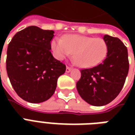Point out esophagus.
Wrapping results in <instances>:
<instances>
[{
	"label": "esophagus",
	"mask_w": 135,
	"mask_h": 135,
	"mask_svg": "<svg viewBox=\"0 0 135 135\" xmlns=\"http://www.w3.org/2000/svg\"><path fill=\"white\" fill-rule=\"evenodd\" d=\"M71 70V68L69 67V66H66V71L67 72V73H69L70 71Z\"/></svg>",
	"instance_id": "1"
}]
</instances>
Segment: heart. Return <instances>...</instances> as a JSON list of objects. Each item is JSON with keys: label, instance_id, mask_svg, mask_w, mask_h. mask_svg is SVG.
I'll use <instances>...</instances> for the list:
<instances>
[{"label": "heart", "instance_id": "b5f03b06", "mask_svg": "<svg viewBox=\"0 0 135 135\" xmlns=\"http://www.w3.org/2000/svg\"><path fill=\"white\" fill-rule=\"evenodd\" d=\"M51 48L58 60L61 61L74 52V61L84 68L93 67L101 63L108 53V44L100 37L68 35L55 38Z\"/></svg>", "mask_w": 135, "mask_h": 135}]
</instances>
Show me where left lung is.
<instances>
[{"label":"left lung","mask_w":135,"mask_h":135,"mask_svg":"<svg viewBox=\"0 0 135 135\" xmlns=\"http://www.w3.org/2000/svg\"><path fill=\"white\" fill-rule=\"evenodd\" d=\"M108 44L106 58L96 66L81 69L76 89L89 104L101 106L118 96L129 71L127 48L118 37L105 35Z\"/></svg>","instance_id":"left-lung-1"}]
</instances>
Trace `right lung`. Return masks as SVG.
<instances>
[{
    "label": "right lung",
    "mask_w": 135,
    "mask_h": 135,
    "mask_svg": "<svg viewBox=\"0 0 135 135\" xmlns=\"http://www.w3.org/2000/svg\"><path fill=\"white\" fill-rule=\"evenodd\" d=\"M53 33L30 26L18 32L8 45V76L17 95L26 101L38 103L49 99L58 78L66 71V65L50 51Z\"/></svg>",
    "instance_id": "right-lung-1"
}]
</instances>
